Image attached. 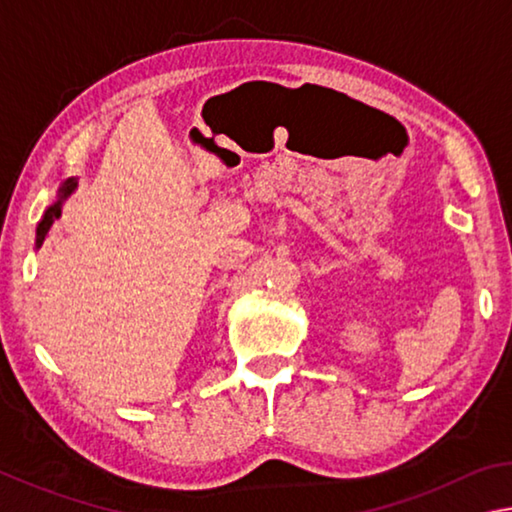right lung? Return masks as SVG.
Listing matches in <instances>:
<instances>
[{
  "label": "right lung",
  "mask_w": 512,
  "mask_h": 512,
  "mask_svg": "<svg viewBox=\"0 0 512 512\" xmlns=\"http://www.w3.org/2000/svg\"><path fill=\"white\" fill-rule=\"evenodd\" d=\"M74 189H76V180H74V178H67L65 183L60 185L58 194H56V201L47 207L45 216H42L40 223H38V230H36V246H38V248L42 246V241H45V237H47V232H49L51 225H54V221L58 219L60 214H63V203L67 201L69 196H72Z\"/></svg>",
  "instance_id": "obj_1"
}]
</instances>
